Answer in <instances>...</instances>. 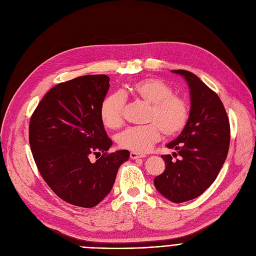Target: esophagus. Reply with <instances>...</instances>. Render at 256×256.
<instances>
[{
    "mask_svg": "<svg viewBox=\"0 0 256 256\" xmlns=\"http://www.w3.org/2000/svg\"><path fill=\"white\" fill-rule=\"evenodd\" d=\"M144 155H140L138 153H136V152H131L130 153V158L131 160H138V158H142Z\"/></svg>",
    "mask_w": 256,
    "mask_h": 256,
    "instance_id": "esophagus-1",
    "label": "esophagus"
}]
</instances>
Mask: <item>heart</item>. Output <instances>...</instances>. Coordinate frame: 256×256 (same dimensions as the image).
Wrapping results in <instances>:
<instances>
[{
	"label": "heart",
	"mask_w": 256,
	"mask_h": 256,
	"mask_svg": "<svg viewBox=\"0 0 256 256\" xmlns=\"http://www.w3.org/2000/svg\"><path fill=\"white\" fill-rule=\"evenodd\" d=\"M133 98L149 104L146 122L150 124L129 127L118 136L120 148L144 154L160 140L162 132L168 138L184 129L190 108L184 99L173 94V88L164 80L148 77L136 81L127 88ZM125 98L120 92L108 94L100 106V118L108 129H118L124 123Z\"/></svg>",
	"instance_id": "heart-1"
}]
</instances>
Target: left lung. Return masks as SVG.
Returning a JSON list of instances; mask_svg holds the SVG:
<instances>
[{
	"label": "left lung",
	"instance_id": "obj_1",
	"mask_svg": "<svg viewBox=\"0 0 256 256\" xmlns=\"http://www.w3.org/2000/svg\"><path fill=\"white\" fill-rule=\"evenodd\" d=\"M172 72L188 85L190 110L184 129L166 144L180 158L173 162L170 154L162 156L166 170L155 177L154 186L168 200L182 203L199 197L216 180L227 157L230 125L224 105L214 90L188 70Z\"/></svg>",
	"mask_w": 256,
	"mask_h": 256
}]
</instances>
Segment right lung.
Listing matches in <instances>:
<instances>
[{
	"label": "right lung",
	"instance_id": "add662e5",
	"mask_svg": "<svg viewBox=\"0 0 256 256\" xmlns=\"http://www.w3.org/2000/svg\"><path fill=\"white\" fill-rule=\"evenodd\" d=\"M109 86L106 75L59 83L30 120L29 142L42 177L60 199L79 208H94L110 192L120 166L130 155L128 150L107 152L112 140L100 106ZM92 154L98 158L94 163L89 160Z\"/></svg>",
	"mask_w": 256,
	"mask_h": 256
}]
</instances>
